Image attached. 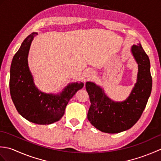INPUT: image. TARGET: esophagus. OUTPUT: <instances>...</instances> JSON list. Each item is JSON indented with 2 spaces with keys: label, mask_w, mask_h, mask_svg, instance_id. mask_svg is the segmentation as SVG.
<instances>
[{
  "label": "esophagus",
  "mask_w": 161,
  "mask_h": 161,
  "mask_svg": "<svg viewBox=\"0 0 161 161\" xmlns=\"http://www.w3.org/2000/svg\"><path fill=\"white\" fill-rule=\"evenodd\" d=\"M85 75H86V77L91 78L92 77H93L94 73H93V72H92L91 70H87V71H86V73H85Z\"/></svg>",
  "instance_id": "esophagus-1"
}]
</instances>
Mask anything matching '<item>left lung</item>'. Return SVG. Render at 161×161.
<instances>
[{
	"label": "left lung",
	"instance_id": "obj_1",
	"mask_svg": "<svg viewBox=\"0 0 161 161\" xmlns=\"http://www.w3.org/2000/svg\"><path fill=\"white\" fill-rule=\"evenodd\" d=\"M131 53L138 65L137 82L128 98L114 102L105 95L104 90L91 81L86 83L91 107L87 118L95 128L108 133L126 131L141 118L152 92V78L150 61L141 44L133 45Z\"/></svg>",
	"mask_w": 161,
	"mask_h": 161
}]
</instances>
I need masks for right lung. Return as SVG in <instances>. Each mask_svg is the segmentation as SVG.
I'll use <instances>...</instances> for the list:
<instances>
[{
  "label": "right lung",
  "instance_id": "right-lung-1",
  "mask_svg": "<svg viewBox=\"0 0 161 161\" xmlns=\"http://www.w3.org/2000/svg\"><path fill=\"white\" fill-rule=\"evenodd\" d=\"M36 32L23 41L14 54L10 68L9 89L17 111L28 121L38 125H50L62 118L70 99L84 83L69 84L59 95L47 94L38 90L28 64L30 45Z\"/></svg>",
  "mask_w": 161,
  "mask_h": 161
}]
</instances>
